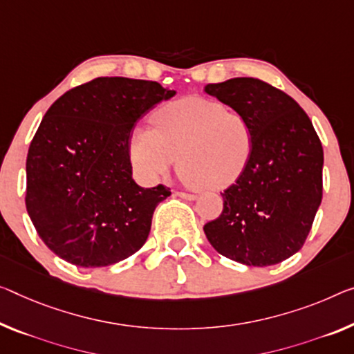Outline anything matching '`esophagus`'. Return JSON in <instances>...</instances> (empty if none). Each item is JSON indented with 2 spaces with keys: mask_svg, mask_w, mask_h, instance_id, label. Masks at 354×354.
Segmentation results:
<instances>
[{
  "mask_svg": "<svg viewBox=\"0 0 354 354\" xmlns=\"http://www.w3.org/2000/svg\"><path fill=\"white\" fill-rule=\"evenodd\" d=\"M176 196H178V198H182L185 201H194L196 199V194H189V193H185V192H177Z\"/></svg>",
  "mask_w": 354,
  "mask_h": 354,
  "instance_id": "obj_1",
  "label": "esophagus"
}]
</instances>
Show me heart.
<instances>
[{"label": "heart", "instance_id": "1", "mask_svg": "<svg viewBox=\"0 0 354 354\" xmlns=\"http://www.w3.org/2000/svg\"><path fill=\"white\" fill-rule=\"evenodd\" d=\"M153 129L136 128L129 156L144 180L169 172L178 158L182 180L204 189L230 187L252 161L257 136L245 112L210 97L188 96L160 107Z\"/></svg>", "mask_w": 354, "mask_h": 354}]
</instances>
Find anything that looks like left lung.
<instances>
[{
	"mask_svg": "<svg viewBox=\"0 0 354 354\" xmlns=\"http://www.w3.org/2000/svg\"><path fill=\"white\" fill-rule=\"evenodd\" d=\"M245 112L257 144L245 172L221 193L223 212L204 226L216 252L245 266H274L302 248L323 198V147L304 109L253 77L205 85Z\"/></svg>",
	"mask_w": 354,
	"mask_h": 354,
	"instance_id": "obj_1",
	"label": "left lung"
}]
</instances>
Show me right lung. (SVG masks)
<instances>
[{
    "instance_id": "1",
    "label": "right lung",
    "mask_w": 354,
    "mask_h": 354,
    "mask_svg": "<svg viewBox=\"0 0 354 354\" xmlns=\"http://www.w3.org/2000/svg\"><path fill=\"white\" fill-rule=\"evenodd\" d=\"M174 95L151 80L97 77L48 107L26 156L25 204L57 257L104 268L144 245L171 192L134 182L129 139L136 122Z\"/></svg>"
}]
</instances>
